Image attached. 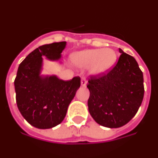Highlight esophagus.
<instances>
[{
    "mask_svg": "<svg viewBox=\"0 0 158 158\" xmlns=\"http://www.w3.org/2000/svg\"><path fill=\"white\" fill-rule=\"evenodd\" d=\"M81 85L82 87H85L86 85H87V81L85 77L81 78Z\"/></svg>",
    "mask_w": 158,
    "mask_h": 158,
    "instance_id": "esophagus-1",
    "label": "esophagus"
}]
</instances>
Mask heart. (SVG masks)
Returning <instances> with one entry per match:
<instances>
[{
	"mask_svg": "<svg viewBox=\"0 0 158 158\" xmlns=\"http://www.w3.org/2000/svg\"><path fill=\"white\" fill-rule=\"evenodd\" d=\"M72 62L79 68L89 67L92 74H106L117 61V54L113 49H89L79 51L71 57Z\"/></svg>",
	"mask_w": 158,
	"mask_h": 158,
	"instance_id": "obj_1",
	"label": "heart"
}]
</instances>
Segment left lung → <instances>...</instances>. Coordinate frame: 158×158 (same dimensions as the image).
I'll use <instances>...</instances> for the list:
<instances>
[{
    "label": "left lung",
    "mask_w": 158,
    "mask_h": 158,
    "mask_svg": "<svg viewBox=\"0 0 158 158\" xmlns=\"http://www.w3.org/2000/svg\"><path fill=\"white\" fill-rule=\"evenodd\" d=\"M118 61L107 74L91 77L88 107L93 119L108 128H118L136 115L144 96L143 74L135 58L119 49Z\"/></svg>",
    "instance_id": "left-lung-1"
}]
</instances>
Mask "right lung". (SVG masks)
<instances>
[{
    "mask_svg": "<svg viewBox=\"0 0 158 158\" xmlns=\"http://www.w3.org/2000/svg\"><path fill=\"white\" fill-rule=\"evenodd\" d=\"M66 42L46 44L31 52L18 67L14 81L18 109L31 126L50 129L63 121L70 102L81 86V78L70 81L41 74L43 57L58 61Z\"/></svg>",
    "mask_w": 158,
    "mask_h": 158,
    "instance_id": "obj_1",
    "label": "right lung"
}]
</instances>
